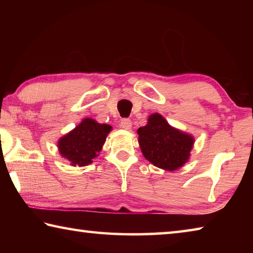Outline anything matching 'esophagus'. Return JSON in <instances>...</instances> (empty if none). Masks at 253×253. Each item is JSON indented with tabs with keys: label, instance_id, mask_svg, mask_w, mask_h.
<instances>
[{
	"label": "esophagus",
	"instance_id": "1",
	"mask_svg": "<svg viewBox=\"0 0 253 253\" xmlns=\"http://www.w3.org/2000/svg\"><path fill=\"white\" fill-rule=\"evenodd\" d=\"M119 126H121L123 129H130V128H131V121L129 118H123L121 123H119Z\"/></svg>",
	"mask_w": 253,
	"mask_h": 253
}]
</instances>
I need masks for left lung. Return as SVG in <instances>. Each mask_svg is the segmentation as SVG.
<instances>
[{"instance_id": "obj_1", "label": "left lung", "mask_w": 253, "mask_h": 253, "mask_svg": "<svg viewBox=\"0 0 253 253\" xmlns=\"http://www.w3.org/2000/svg\"><path fill=\"white\" fill-rule=\"evenodd\" d=\"M137 132L145 158L166 170H175L185 164L194 143L193 137L170 127L160 114L151 115L147 125Z\"/></svg>"}]
</instances>
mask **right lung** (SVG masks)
Wrapping results in <instances>:
<instances>
[{
  "label": "right lung",
  "instance_id": "1",
  "mask_svg": "<svg viewBox=\"0 0 253 253\" xmlns=\"http://www.w3.org/2000/svg\"><path fill=\"white\" fill-rule=\"evenodd\" d=\"M110 130L111 127L107 124H99L93 119L85 118L74 130L60 138L59 152L74 166L90 164L101 151Z\"/></svg>",
  "mask_w": 253,
  "mask_h": 253
}]
</instances>
